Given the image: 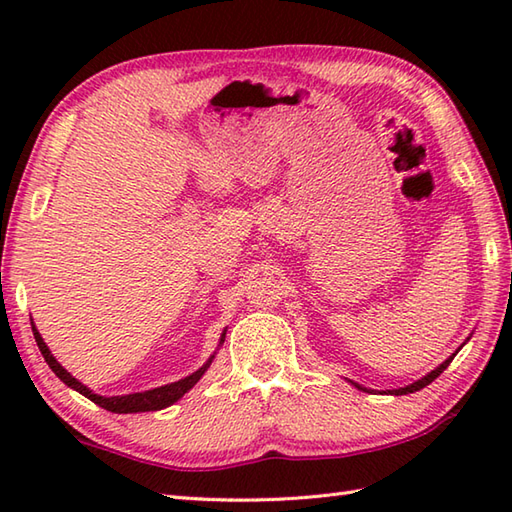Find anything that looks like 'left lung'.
Returning a JSON list of instances; mask_svg holds the SVG:
<instances>
[{"mask_svg":"<svg viewBox=\"0 0 512 512\" xmlns=\"http://www.w3.org/2000/svg\"><path fill=\"white\" fill-rule=\"evenodd\" d=\"M464 345V343H462ZM460 345V347H462ZM460 347H458V350H460ZM455 354H458V352H455ZM455 354H451L449 358H447V361H444L442 365H438L436 369H433V372H429L427 376H422L420 380H416V383H411V385H407V387H398V389H387V391H378V394H391V396H405V394H413V391H420L422 387H427L429 383H433V380H436L442 372H444V369H447L449 367V363L453 361V358H455ZM350 383H352V380H350ZM354 387H358V389H363V391H367V394H372V391L374 389H367V387H361V385H358V383H352Z\"/></svg>","mask_w":512,"mask_h":512,"instance_id":"8db88e82","label":"left lung"}]
</instances>
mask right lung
Returning a JSON list of instances; mask_svg holds the SVG:
<instances>
[{"instance_id":"right-lung-1","label":"right lung","mask_w":512,"mask_h":512,"mask_svg":"<svg viewBox=\"0 0 512 512\" xmlns=\"http://www.w3.org/2000/svg\"><path fill=\"white\" fill-rule=\"evenodd\" d=\"M32 334H35V341L39 345V352L43 354V358H46V363L50 365V369L54 374H57L65 385L72 387L74 391H79V394H83L85 398H90L92 402H96V405L107 409V411H114V413H138V411H158V409H165L169 405H173V402L180 400L187 391L198 383V380L204 376L206 369H209V365L213 363V356L206 361L198 372H193L191 376L178 380V383H171V385H162V387H156V389H149V391H140V394H127V396H99L94 394L92 389L85 387L83 383H79L68 369H63L61 363L57 361V358L52 356V352L48 350V345L43 343L41 334L37 332V328H32ZM224 336H226V330L222 332V339H220V345L224 343Z\"/></svg>"}]
</instances>
